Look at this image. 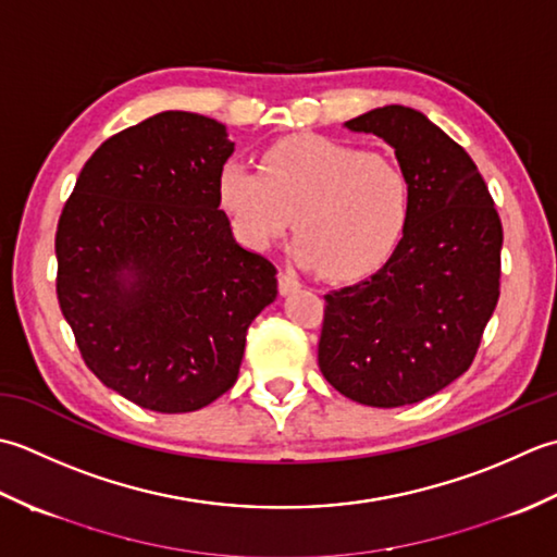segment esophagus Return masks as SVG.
Masks as SVG:
<instances>
[{
	"mask_svg": "<svg viewBox=\"0 0 557 557\" xmlns=\"http://www.w3.org/2000/svg\"><path fill=\"white\" fill-rule=\"evenodd\" d=\"M298 288H300V281L295 278L293 274H288V271H281V274H278V290H281V295L295 293Z\"/></svg>",
	"mask_w": 557,
	"mask_h": 557,
	"instance_id": "esophagus-1",
	"label": "esophagus"
}]
</instances>
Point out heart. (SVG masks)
<instances>
[{"label": "heart", "instance_id": "obj_1", "mask_svg": "<svg viewBox=\"0 0 557 557\" xmlns=\"http://www.w3.org/2000/svg\"><path fill=\"white\" fill-rule=\"evenodd\" d=\"M219 201L245 245L267 249L293 225L298 262L342 281L392 257L411 219V183L399 165L360 146L293 136L269 146L259 173L225 163Z\"/></svg>", "mask_w": 557, "mask_h": 557}]
</instances>
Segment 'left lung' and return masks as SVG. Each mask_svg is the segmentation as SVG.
I'll list each match as a JSON object with an SVG mask.
<instances>
[{"instance_id":"8db88e82","label":"left lung","mask_w":557,"mask_h":557,"mask_svg":"<svg viewBox=\"0 0 557 557\" xmlns=\"http://www.w3.org/2000/svg\"><path fill=\"white\" fill-rule=\"evenodd\" d=\"M346 127L392 146L411 219L387 264L324 295L317 358L348 399L408 406L471 368L500 298L503 223L471 156L423 112L384 106Z\"/></svg>"}]
</instances>
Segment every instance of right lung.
<instances>
[{
    "label": "right lung",
    "instance_id": "1",
    "mask_svg": "<svg viewBox=\"0 0 557 557\" xmlns=\"http://www.w3.org/2000/svg\"><path fill=\"white\" fill-rule=\"evenodd\" d=\"M221 122L168 110L88 158L54 235L57 300L88 370L132 404L189 413L228 392L276 267L219 209Z\"/></svg>",
    "mask_w": 557,
    "mask_h": 557
}]
</instances>
